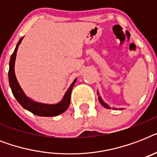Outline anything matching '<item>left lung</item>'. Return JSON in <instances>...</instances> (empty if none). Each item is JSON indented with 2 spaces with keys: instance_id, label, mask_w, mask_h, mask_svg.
<instances>
[{
  "instance_id": "1",
  "label": "left lung",
  "mask_w": 157,
  "mask_h": 157,
  "mask_svg": "<svg viewBox=\"0 0 157 157\" xmlns=\"http://www.w3.org/2000/svg\"><path fill=\"white\" fill-rule=\"evenodd\" d=\"M97 94H98V95H99V94H98V92H97ZM98 101H99V103H100L101 104L103 105V106L105 107V108H107V109H111V107H110L109 106H108V105L107 104V103H104V102H103V99H102V98H101L100 96H98ZM112 109L117 110V108H115V107H112ZM122 109H123V108H119V110H122Z\"/></svg>"
}]
</instances>
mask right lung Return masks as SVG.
<instances>
[{"instance_id": "add662e5", "label": "right lung", "mask_w": 157, "mask_h": 157, "mask_svg": "<svg viewBox=\"0 0 157 157\" xmlns=\"http://www.w3.org/2000/svg\"><path fill=\"white\" fill-rule=\"evenodd\" d=\"M23 37H22L18 40V44L16 45L14 51L12 54L10 60V69H9V83L10 86L11 90L13 96L15 97L19 104L28 110L32 113L40 117H56L64 112L70 105L71 101V93L73 88L74 85L76 82V78L73 81V82L69 86L67 90L64 94L63 98L62 100L55 104H47V103H41L36 102V101L31 99L26 95L22 88L19 86L17 78H16L15 72H14V63H15L16 54L18 51V48L22 42Z\"/></svg>"}]
</instances>
